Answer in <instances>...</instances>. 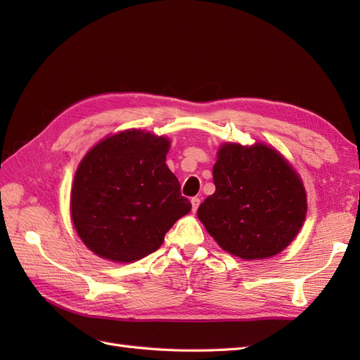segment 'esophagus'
<instances>
[{
    "mask_svg": "<svg viewBox=\"0 0 360 360\" xmlns=\"http://www.w3.org/2000/svg\"><path fill=\"white\" fill-rule=\"evenodd\" d=\"M192 209H193V212H196L198 210V207H200V204H201V200L200 198H192Z\"/></svg>",
    "mask_w": 360,
    "mask_h": 360,
    "instance_id": "obj_1",
    "label": "esophagus"
}]
</instances>
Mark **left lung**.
Listing matches in <instances>:
<instances>
[{"mask_svg": "<svg viewBox=\"0 0 360 360\" xmlns=\"http://www.w3.org/2000/svg\"><path fill=\"white\" fill-rule=\"evenodd\" d=\"M215 193L198 218L229 254L262 259L278 254L295 238L307 217V193L280 153L257 143H226L213 165Z\"/></svg>", "mask_w": 360, "mask_h": 360, "instance_id": "left-lung-1", "label": "left lung"}]
</instances>
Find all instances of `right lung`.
I'll return each instance as SVG.
<instances>
[{
	"instance_id": "obj_1",
	"label": "right lung",
	"mask_w": 360,
	"mask_h": 360,
	"mask_svg": "<svg viewBox=\"0 0 360 360\" xmlns=\"http://www.w3.org/2000/svg\"><path fill=\"white\" fill-rule=\"evenodd\" d=\"M165 137L128 129L98 142L75 172L74 227L106 259L136 262L155 252L192 204L165 164Z\"/></svg>"
}]
</instances>
